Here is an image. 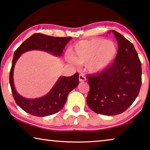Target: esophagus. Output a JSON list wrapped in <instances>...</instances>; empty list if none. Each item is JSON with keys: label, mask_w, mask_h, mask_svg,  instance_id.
<instances>
[{"label": "esophagus", "mask_w": 150, "mask_h": 150, "mask_svg": "<svg viewBox=\"0 0 150 150\" xmlns=\"http://www.w3.org/2000/svg\"><path fill=\"white\" fill-rule=\"evenodd\" d=\"M86 80V77L84 76L83 74H80L79 75V81L80 82H84Z\"/></svg>", "instance_id": "obj_1"}]
</instances>
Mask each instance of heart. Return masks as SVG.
<instances>
[{
	"label": "heart",
	"instance_id": "obj_1",
	"mask_svg": "<svg viewBox=\"0 0 150 150\" xmlns=\"http://www.w3.org/2000/svg\"><path fill=\"white\" fill-rule=\"evenodd\" d=\"M117 53V47L111 40L93 38L80 40L74 47L72 56L66 58L70 64H86V70L91 74L98 73L112 64Z\"/></svg>",
	"mask_w": 150,
	"mask_h": 150
}]
</instances>
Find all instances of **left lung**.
Segmentation results:
<instances>
[{"mask_svg":"<svg viewBox=\"0 0 150 150\" xmlns=\"http://www.w3.org/2000/svg\"><path fill=\"white\" fill-rule=\"evenodd\" d=\"M118 45L114 63L105 70L86 77L90 91L86 103L95 113L120 114L135 100L142 86V64L132 43L112 30Z\"/></svg>","mask_w":150,"mask_h":150,"instance_id":"1","label":"left lung"}]
</instances>
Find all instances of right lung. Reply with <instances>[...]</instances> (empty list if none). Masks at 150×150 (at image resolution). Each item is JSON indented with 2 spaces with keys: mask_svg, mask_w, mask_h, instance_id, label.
Here are the masks:
<instances>
[{
  "mask_svg": "<svg viewBox=\"0 0 150 150\" xmlns=\"http://www.w3.org/2000/svg\"><path fill=\"white\" fill-rule=\"evenodd\" d=\"M71 37H54L42 34H34L26 39L15 51L9 74V83L16 103L23 110L35 116L44 117L54 114L62 109L67 97L79 84V73L71 76L59 77L46 95L40 98L27 99L19 94L13 83L15 65L21 55L32 50L48 52L55 56H62L63 50Z\"/></svg>",
  "mask_w": 150,
  "mask_h": 150,
  "instance_id": "right-lung-1",
  "label": "right lung"
}]
</instances>
